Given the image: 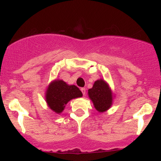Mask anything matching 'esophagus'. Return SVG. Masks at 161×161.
Returning a JSON list of instances; mask_svg holds the SVG:
<instances>
[{"mask_svg": "<svg viewBox=\"0 0 161 161\" xmlns=\"http://www.w3.org/2000/svg\"><path fill=\"white\" fill-rule=\"evenodd\" d=\"M81 92H82L83 95H86V89L85 88H81Z\"/></svg>", "mask_w": 161, "mask_h": 161, "instance_id": "34e87169", "label": "esophagus"}]
</instances>
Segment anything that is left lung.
Wrapping results in <instances>:
<instances>
[{
  "instance_id": "left-lung-1",
  "label": "left lung",
  "mask_w": 161,
  "mask_h": 161,
  "mask_svg": "<svg viewBox=\"0 0 161 161\" xmlns=\"http://www.w3.org/2000/svg\"><path fill=\"white\" fill-rule=\"evenodd\" d=\"M88 93L97 111L104 112L111 106V91L108 85L102 79L96 81L93 87L88 89Z\"/></svg>"
}]
</instances>
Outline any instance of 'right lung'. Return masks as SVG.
<instances>
[{
	"mask_svg": "<svg viewBox=\"0 0 161 161\" xmlns=\"http://www.w3.org/2000/svg\"><path fill=\"white\" fill-rule=\"evenodd\" d=\"M82 92L75 86H69L62 80H55L50 84L46 93V101L51 110L60 114L71 99L80 97Z\"/></svg>",
	"mask_w": 161,
	"mask_h": 161,
	"instance_id": "obj_1",
	"label": "right lung"
}]
</instances>
